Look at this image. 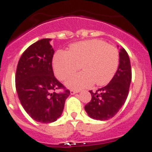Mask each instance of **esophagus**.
<instances>
[{
  "instance_id": "1",
  "label": "esophagus",
  "mask_w": 152,
  "mask_h": 152,
  "mask_svg": "<svg viewBox=\"0 0 152 152\" xmlns=\"http://www.w3.org/2000/svg\"><path fill=\"white\" fill-rule=\"evenodd\" d=\"M70 93H71V94H77V93H78V91H74V90H72V91H70Z\"/></svg>"
}]
</instances>
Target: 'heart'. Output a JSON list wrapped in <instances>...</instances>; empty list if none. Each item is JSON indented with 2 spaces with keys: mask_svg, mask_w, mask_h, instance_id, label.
I'll use <instances>...</instances> for the list:
<instances>
[{
  "mask_svg": "<svg viewBox=\"0 0 152 152\" xmlns=\"http://www.w3.org/2000/svg\"><path fill=\"white\" fill-rule=\"evenodd\" d=\"M80 64L84 71L67 80L68 88L80 90L94 82L97 85H105L117 71L119 52L105 42L91 39L72 44L68 52L58 51L53 57L55 74L61 80L78 71Z\"/></svg>",
  "mask_w": 152,
  "mask_h": 152,
  "instance_id": "obj_1",
  "label": "heart"
}]
</instances>
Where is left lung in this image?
<instances>
[{"instance_id":"1","label":"left lung","mask_w":152,"mask_h":152,"mask_svg":"<svg viewBox=\"0 0 152 152\" xmlns=\"http://www.w3.org/2000/svg\"><path fill=\"white\" fill-rule=\"evenodd\" d=\"M119 67L110 82L96 92L90 91L92 98L84 109L92 119L107 120L113 117L127 99L132 80L131 64L123 48L119 49Z\"/></svg>"}]
</instances>
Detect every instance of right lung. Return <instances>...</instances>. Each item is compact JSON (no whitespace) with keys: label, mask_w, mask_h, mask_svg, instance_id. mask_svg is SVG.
Instances as JSON below:
<instances>
[{"label":"right lung","mask_w":152,"mask_h":152,"mask_svg":"<svg viewBox=\"0 0 152 152\" xmlns=\"http://www.w3.org/2000/svg\"><path fill=\"white\" fill-rule=\"evenodd\" d=\"M51 39L32 44L19 60L16 72V89L23 107L36 122L49 123L61 116L64 102L70 94L54 76ZM58 89L64 92L56 93Z\"/></svg>","instance_id":"obj_1"}]
</instances>
